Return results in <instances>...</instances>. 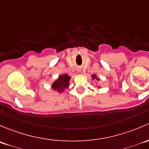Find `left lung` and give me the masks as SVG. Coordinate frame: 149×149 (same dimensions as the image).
<instances>
[{
	"label": "left lung",
	"instance_id": "8db88e82",
	"mask_svg": "<svg viewBox=\"0 0 149 149\" xmlns=\"http://www.w3.org/2000/svg\"><path fill=\"white\" fill-rule=\"evenodd\" d=\"M92 77H93V79H97V80H99V79H97V77L96 75L93 74V75H92Z\"/></svg>",
	"mask_w": 149,
	"mask_h": 149
}]
</instances>
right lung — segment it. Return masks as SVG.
I'll return each instance as SVG.
<instances>
[{"label":"right lung","instance_id":"1","mask_svg":"<svg viewBox=\"0 0 149 149\" xmlns=\"http://www.w3.org/2000/svg\"><path fill=\"white\" fill-rule=\"evenodd\" d=\"M70 79V77L67 74L59 75V79L55 81L52 85V88L59 93H62L67 87H68Z\"/></svg>","mask_w":149,"mask_h":149}]
</instances>
